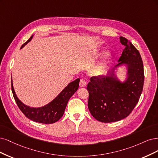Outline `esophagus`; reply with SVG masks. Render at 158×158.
<instances>
[{"label": "esophagus", "mask_w": 158, "mask_h": 158, "mask_svg": "<svg viewBox=\"0 0 158 158\" xmlns=\"http://www.w3.org/2000/svg\"><path fill=\"white\" fill-rule=\"evenodd\" d=\"M86 86V83L84 79H81L79 82V86L80 87H85Z\"/></svg>", "instance_id": "1"}]
</instances>
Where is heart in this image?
Wrapping results in <instances>:
<instances>
[{
	"instance_id": "heart-1",
	"label": "heart",
	"mask_w": 158,
	"mask_h": 158,
	"mask_svg": "<svg viewBox=\"0 0 158 158\" xmlns=\"http://www.w3.org/2000/svg\"><path fill=\"white\" fill-rule=\"evenodd\" d=\"M104 54H106V52L102 51L100 52V56H102ZM108 63L109 58H106L102 61V62H101L97 65H96L94 67H93V68L91 69L90 72L91 75H93L94 76H100L101 75H102L106 72L107 68H108Z\"/></svg>"
}]
</instances>
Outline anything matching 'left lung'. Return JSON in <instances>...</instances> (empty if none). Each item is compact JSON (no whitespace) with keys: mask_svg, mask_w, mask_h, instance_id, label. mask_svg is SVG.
<instances>
[{"mask_svg":"<svg viewBox=\"0 0 158 158\" xmlns=\"http://www.w3.org/2000/svg\"><path fill=\"white\" fill-rule=\"evenodd\" d=\"M119 39L125 48L119 63L105 76L91 77L86 87L90 112L96 120L103 123L127 118L139 102L143 89L144 66L139 50L126 38L120 37ZM123 64L127 68V77L121 81L114 70Z\"/></svg>","mask_w":158,"mask_h":158,"instance_id":"1","label":"left lung"}]
</instances>
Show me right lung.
<instances>
[{"label": "right lung", "mask_w": 158, "mask_h": 158, "mask_svg": "<svg viewBox=\"0 0 158 158\" xmlns=\"http://www.w3.org/2000/svg\"><path fill=\"white\" fill-rule=\"evenodd\" d=\"M33 37V35H32L22 46L20 49H22L25 45H26L29 42L31 41ZM79 81L80 79L78 78L69 83L52 101L50 102L48 104L39 107V108L30 107L24 104L21 100H19L16 93H15L12 79L11 80L12 91L14 100L16 101L18 108L27 118L33 121L37 122V123L51 124L58 121L63 116L69 98L72 97L79 88Z\"/></svg>", "instance_id": "obj_1"}]
</instances>
